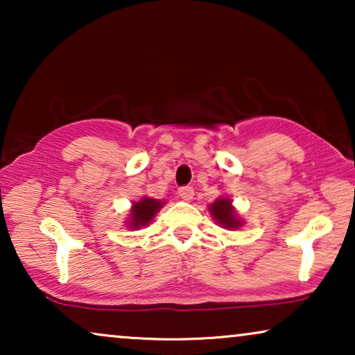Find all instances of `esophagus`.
<instances>
[{
	"label": "esophagus",
	"mask_w": 355,
	"mask_h": 355,
	"mask_svg": "<svg viewBox=\"0 0 355 355\" xmlns=\"http://www.w3.org/2000/svg\"><path fill=\"white\" fill-rule=\"evenodd\" d=\"M178 193H179V197L182 198V200H192L193 198V187H191V186H182V187H179V191H178Z\"/></svg>",
	"instance_id": "obj_1"
}]
</instances>
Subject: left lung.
I'll return each mask as SVG.
<instances>
[{
	"label": "left lung",
	"mask_w": 355,
	"mask_h": 355,
	"mask_svg": "<svg viewBox=\"0 0 355 355\" xmlns=\"http://www.w3.org/2000/svg\"><path fill=\"white\" fill-rule=\"evenodd\" d=\"M210 211L215 216L218 225L226 227V230H236V227L241 226V221L236 218L231 202L227 198H218L216 202H213L210 205Z\"/></svg>",
	"instance_id": "1"
}]
</instances>
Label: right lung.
Returning <instances> with one entry per match:
<instances>
[{"instance_id":"add662e5","label":"right lung","mask_w":355,"mask_h":355,"mask_svg":"<svg viewBox=\"0 0 355 355\" xmlns=\"http://www.w3.org/2000/svg\"><path fill=\"white\" fill-rule=\"evenodd\" d=\"M159 208H162V202L155 200V198H142V200L134 203L132 211H130V221H129V227H140V226H147L152 218L155 216Z\"/></svg>"}]
</instances>
